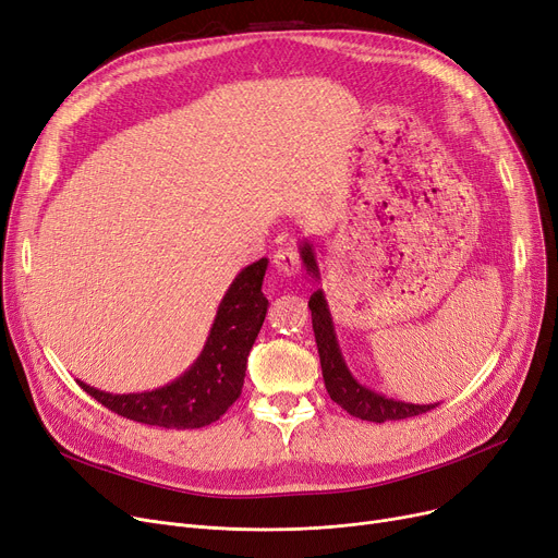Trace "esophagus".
<instances>
[{"mask_svg":"<svg viewBox=\"0 0 558 558\" xmlns=\"http://www.w3.org/2000/svg\"><path fill=\"white\" fill-rule=\"evenodd\" d=\"M274 266H276V271L282 276H296L301 269V262H299V255L294 248H282L274 255Z\"/></svg>","mask_w":558,"mask_h":558,"instance_id":"esophagus-1","label":"esophagus"}]
</instances>
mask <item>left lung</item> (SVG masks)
<instances>
[{"label": "left lung", "instance_id": "obj_1", "mask_svg": "<svg viewBox=\"0 0 558 558\" xmlns=\"http://www.w3.org/2000/svg\"><path fill=\"white\" fill-rule=\"evenodd\" d=\"M299 251H301L305 269L312 274V278L319 280V266H317V259H314V248L310 241H303ZM307 307L312 310V330H314V339H317L326 390L330 399L342 405L349 415L383 424V422L415 417V415L428 413V410H433L435 405H440V403L420 405V403L397 401L392 397H385L376 390H369L367 385L357 383V378L347 367L342 349H339L324 289H317V292L310 296Z\"/></svg>", "mask_w": 558, "mask_h": 558}]
</instances>
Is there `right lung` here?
Segmentation results:
<instances>
[{
	"label": "right lung",
	"mask_w": 558,
	"mask_h": 558,
	"mask_svg": "<svg viewBox=\"0 0 558 558\" xmlns=\"http://www.w3.org/2000/svg\"><path fill=\"white\" fill-rule=\"evenodd\" d=\"M269 259L241 269L216 310L207 342L196 362L175 380L150 392L111 395L77 380L82 390L111 413L161 428H203L219 420L244 387L248 353L264 324L269 301L262 280Z\"/></svg>",
	"instance_id": "right-lung-1"
}]
</instances>
